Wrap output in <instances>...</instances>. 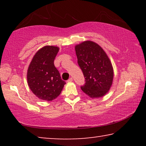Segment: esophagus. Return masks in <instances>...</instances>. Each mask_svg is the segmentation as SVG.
I'll use <instances>...</instances> for the list:
<instances>
[{
	"instance_id": "obj_1",
	"label": "esophagus",
	"mask_w": 146,
	"mask_h": 146,
	"mask_svg": "<svg viewBox=\"0 0 146 146\" xmlns=\"http://www.w3.org/2000/svg\"><path fill=\"white\" fill-rule=\"evenodd\" d=\"M73 80V78H69L68 80V82H71Z\"/></svg>"
}]
</instances>
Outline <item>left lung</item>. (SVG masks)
I'll return each instance as SVG.
<instances>
[{"label": "left lung", "mask_w": 146, "mask_h": 146, "mask_svg": "<svg viewBox=\"0 0 146 146\" xmlns=\"http://www.w3.org/2000/svg\"><path fill=\"white\" fill-rule=\"evenodd\" d=\"M75 49L78 64L86 79L81 90L91 98L104 97L111 87L114 76L108 55L98 44L91 40L76 44Z\"/></svg>", "instance_id": "1"}]
</instances>
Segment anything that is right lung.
I'll list each match as a JSON object with an SVG mask.
<instances>
[{
    "mask_svg": "<svg viewBox=\"0 0 146 146\" xmlns=\"http://www.w3.org/2000/svg\"><path fill=\"white\" fill-rule=\"evenodd\" d=\"M58 51L57 46H44L35 54L29 65L27 71L28 84L40 100L52 101L55 99L66 84L54 65Z\"/></svg>",
    "mask_w": 146,
    "mask_h": 146,
    "instance_id": "add662e5",
    "label": "right lung"
}]
</instances>
